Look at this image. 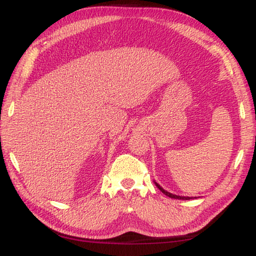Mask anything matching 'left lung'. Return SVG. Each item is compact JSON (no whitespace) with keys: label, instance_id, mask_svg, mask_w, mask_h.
I'll return each instance as SVG.
<instances>
[{"label":"left lung","instance_id":"left-lung-1","mask_svg":"<svg viewBox=\"0 0 256 256\" xmlns=\"http://www.w3.org/2000/svg\"><path fill=\"white\" fill-rule=\"evenodd\" d=\"M154 184H156V186H157V188L162 190V192L164 194V196H170V198H178V200H190V198H190V196H175V194H172V193H170V192H167V190H164L162 186H160L158 183H156L154 182Z\"/></svg>","mask_w":256,"mask_h":256}]
</instances>
